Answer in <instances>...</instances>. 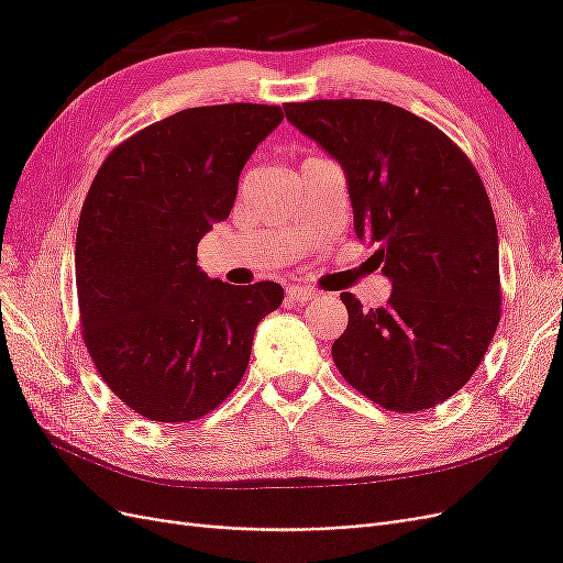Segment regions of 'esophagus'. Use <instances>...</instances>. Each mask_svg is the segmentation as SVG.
<instances>
[{"label":"esophagus","mask_w":563,"mask_h":563,"mask_svg":"<svg viewBox=\"0 0 563 563\" xmlns=\"http://www.w3.org/2000/svg\"><path fill=\"white\" fill-rule=\"evenodd\" d=\"M286 296L291 298L294 302H310V300H317V298H319V291H317V288H310V286L291 284V286L286 288Z\"/></svg>","instance_id":"1"}]
</instances>
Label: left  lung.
<instances>
[{
    "instance_id": "8db88e82",
    "label": "left lung",
    "mask_w": 563,
    "mask_h": 563,
    "mask_svg": "<svg viewBox=\"0 0 563 563\" xmlns=\"http://www.w3.org/2000/svg\"><path fill=\"white\" fill-rule=\"evenodd\" d=\"M347 178L354 232L376 244L391 282L385 308L340 294L347 329L333 362L387 411L453 397L482 364L500 321L498 228L470 157L428 119L385 100L286 103Z\"/></svg>"
}]
</instances>
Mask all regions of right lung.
Segmentation results:
<instances>
[{
	"label": "right lung",
	"instance_id": "obj_1",
	"mask_svg": "<svg viewBox=\"0 0 563 563\" xmlns=\"http://www.w3.org/2000/svg\"><path fill=\"white\" fill-rule=\"evenodd\" d=\"M279 106L176 112L119 143L84 199L75 277L84 345L100 378L155 422L211 413L244 378L275 282L232 286L197 267V244L234 207Z\"/></svg>",
	"mask_w": 563,
	"mask_h": 563
}]
</instances>
